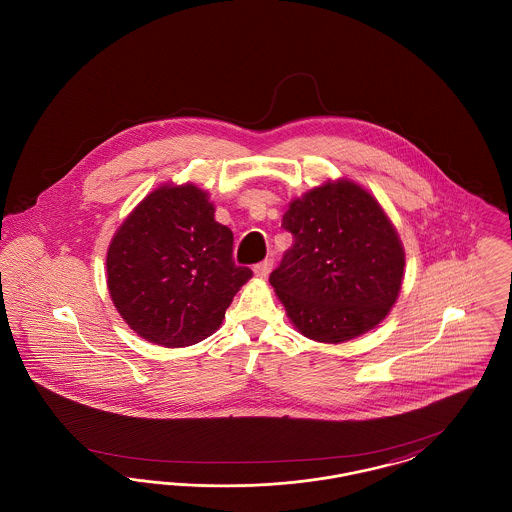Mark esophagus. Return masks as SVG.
<instances>
[{"label": "esophagus", "instance_id": "1", "mask_svg": "<svg viewBox=\"0 0 512 512\" xmlns=\"http://www.w3.org/2000/svg\"><path fill=\"white\" fill-rule=\"evenodd\" d=\"M272 265H274V261L267 259V261L255 265L253 272H255V276H259V278H267L268 274H270V270H272Z\"/></svg>", "mask_w": 512, "mask_h": 512}]
</instances>
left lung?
Masks as SVG:
<instances>
[{"mask_svg": "<svg viewBox=\"0 0 512 512\" xmlns=\"http://www.w3.org/2000/svg\"><path fill=\"white\" fill-rule=\"evenodd\" d=\"M293 245L270 284L305 338L353 340L390 313L405 249L395 226L359 184L341 178L293 199L282 219Z\"/></svg>", "mask_w": 512, "mask_h": 512, "instance_id": "1", "label": "left lung"}]
</instances>
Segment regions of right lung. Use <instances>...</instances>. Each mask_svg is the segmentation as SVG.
Returning <instances> with one entry per match:
<instances>
[{
    "label": "right lung",
    "mask_w": 512,
    "mask_h": 512,
    "mask_svg": "<svg viewBox=\"0 0 512 512\" xmlns=\"http://www.w3.org/2000/svg\"><path fill=\"white\" fill-rule=\"evenodd\" d=\"M232 230L194 184L146 195L107 249V288L144 340L188 347L219 330L234 295L253 276L232 261Z\"/></svg>",
    "instance_id": "obj_1"
}]
</instances>
